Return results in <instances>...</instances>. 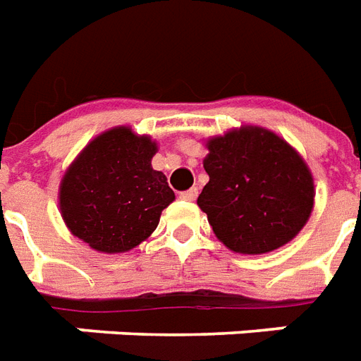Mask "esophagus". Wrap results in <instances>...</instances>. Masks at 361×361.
<instances>
[{
  "label": "esophagus",
  "instance_id": "esophagus-1",
  "mask_svg": "<svg viewBox=\"0 0 361 361\" xmlns=\"http://www.w3.org/2000/svg\"><path fill=\"white\" fill-rule=\"evenodd\" d=\"M197 197V188H190V190L180 192V200H186V202H194Z\"/></svg>",
  "mask_w": 361,
  "mask_h": 361
}]
</instances>
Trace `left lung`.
Returning <instances> with one entry per match:
<instances>
[{
    "label": "left lung",
    "instance_id": "left-lung-1",
    "mask_svg": "<svg viewBox=\"0 0 361 361\" xmlns=\"http://www.w3.org/2000/svg\"><path fill=\"white\" fill-rule=\"evenodd\" d=\"M209 183L197 205L213 232L235 253H268L291 242L310 216L312 175L278 135L242 127L207 142Z\"/></svg>",
    "mask_w": 361,
    "mask_h": 361
}]
</instances>
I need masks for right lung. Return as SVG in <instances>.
<instances>
[{
	"mask_svg": "<svg viewBox=\"0 0 361 361\" xmlns=\"http://www.w3.org/2000/svg\"><path fill=\"white\" fill-rule=\"evenodd\" d=\"M156 145L127 127L89 142L61 184L66 226L102 253H123L156 230L175 200L161 171L152 169Z\"/></svg>",
	"mask_w": 361,
	"mask_h": 361,
	"instance_id": "1",
	"label": "right lung"
}]
</instances>
